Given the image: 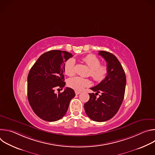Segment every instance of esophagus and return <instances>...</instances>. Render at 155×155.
Returning <instances> with one entry per match:
<instances>
[{
	"label": "esophagus",
	"mask_w": 155,
	"mask_h": 155,
	"mask_svg": "<svg viewBox=\"0 0 155 155\" xmlns=\"http://www.w3.org/2000/svg\"><path fill=\"white\" fill-rule=\"evenodd\" d=\"M80 93H81L80 91H75V94H76V95H78V94H80Z\"/></svg>",
	"instance_id": "esophagus-1"
}]
</instances>
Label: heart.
I'll list each match as a JSON object with an SVG mask.
<instances>
[{
	"label": "heart",
	"instance_id": "heart-1",
	"mask_svg": "<svg viewBox=\"0 0 155 155\" xmlns=\"http://www.w3.org/2000/svg\"><path fill=\"white\" fill-rule=\"evenodd\" d=\"M82 61L90 68L88 75H90L94 81L101 82L107 77L108 73L107 66L101 64V61L96 56L88 54L84 57ZM64 71L69 77L74 76L75 74V61L74 58H71L64 62ZM91 84V81L90 79L80 77L71 78L68 81V86L78 91L83 90L85 87L90 86Z\"/></svg>",
	"mask_w": 155,
	"mask_h": 155
}]
</instances>
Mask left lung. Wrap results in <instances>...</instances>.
Here are the masks:
<instances>
[{"label": "left lung", "mask_w": 155, "mask_h": 155, "mask_svg": "<svg viewBox=\"0 0 155 155\" xmlns=\"http://www.w3.org/2000/svg\"><path fill=\"white\" fill-rule=\"evenodd\" d=\"M107 62L108 73L107 77L90 89L96 93H89V101L84 105L86 115L92 120L103 122L113 118L118 112L123 102L126 78L117 57L109 52L99 51ZM101 93L99 98L96 96Z\"/></svg>", "instance_id": "8db88e82"}]
</instances>
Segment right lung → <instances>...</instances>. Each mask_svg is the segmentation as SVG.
Listing matches in <instances>:
<instances>
[{
  "label": "right lung",
  "instance_id": "add662e5",
  "mask_svg": "<svg viewBox=\"0 0 155 155\" xmlns=\"http://www.w3.org/2000/svg\"><path fill=\"white\" fill-rule=\"evenodd\" d=\"M72 54L68 51L51 50L41 54L28 76V97L34 113L47 121H56L68 111L75 96L74 90L66 87L62 93H54L65 86L64 64Z\"/></svg>",
  "mask_w": 155,
  "mask_h": 155
}]
</instances>
